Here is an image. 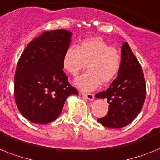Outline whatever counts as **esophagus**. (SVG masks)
Segmentation results:
<instances>
[{
	"label": "esophagus",
	"instance_id": "esophagus-1",
	"mask_svg": "<svg viewBox=\"0 0 160 160\" xmlns=\"http://www.w3.org/2000/svg\"><path fill=\"white\" fill-rule=\"evenodd\" d=\"M81 94L84 97H86L87 99H88L89 101H93L95 98L94 95L91 94V93H84V92H81Z\"/></svg>",
	"mask_w": 160,
	"mask_h": 160
}]
</instances>
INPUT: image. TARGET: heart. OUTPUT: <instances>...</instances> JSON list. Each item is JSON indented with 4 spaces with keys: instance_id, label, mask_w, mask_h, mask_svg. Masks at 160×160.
<instances>
[{
    "instance_id": "1",
    "label": "heart",
    "mask_w": 160,
    "mask_h": 160,
    "mask_svg": "<svg viewBox=\"0 0 160 160\" xmlns=\"http://www.w3.org/2000/svg\"><path fill=\"white\" fill-rule=\"evenodd\" d=\"M121 55L101 38L83 39L77 47L70 46L64 51L62 65L66 72L72 76L86 67L88 70L75 80L78 88L92 91L100 83H109L116 77L121 67Z\"/></svg>"
}]
</instances>
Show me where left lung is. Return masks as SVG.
I'll return each mask as SVG.
<instances>
[{"label":"left lung","mask_w":160,"mask_h":160,"mask_svg":"<svg viewBox=\"0 0 160 160\" xmlns=\"http://www.w3.org/2000/svg\"><path fill=\"white\" fill-rule=\"evenodd\" d=\"M121 67L118 76L106 91L96 94V98L107 99L109 110L98 118L103 126L120 128L127 126L142 110L146 88L143 71L128 42L122 46Z\"/></svg>","instance_id":"obj_1"}]
</instances>
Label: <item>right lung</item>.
Returning <instances> with one entry per match:
<instances>
[{
	"label": "right lung",
	"instance_id": "1",
	"mask_svg": "<svg viewBox=\"0 0 160 160\" xmlns=\"http://www.w3.org/2000/svg\"><path fill=\"white\" fill-rule=\"evenodd\" d=\"M71 36V32L63 29L44 32L28 45L18 59L14 99L19 112L31 122H52L61 113L67 97L78 94L62 65Z\"/></svg>",
	"mask_w": 160,
	"mask_h": 160
}]
</instances>
